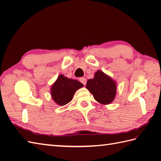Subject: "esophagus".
<instances>
[{
	"label": "esophagus",
	"instance_id": "34e87169",
	"mask_svg": "<svg viewBox=\"0 0 161 161\" xmlns=\"http://www.w3.org/2000/svg\"><path fill=\"white\" fill-rule=\"evenodd\" d=\"M80 81L81 83L83 84L84 85H86V79H85V78H80Z\"/></svg>",
	"mask_w": 161,
	"mask_h": 161
}]
</instances>
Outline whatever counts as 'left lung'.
<instances>
[{"label": "left lung", "instance_id": "obj_1", "mask_svg": "<svg viewBox=\"0 0 161 161\" xmlns=\"http://www.w3.org/2000/svg\"><path fill=\"white\" fill-rule=\"evenodd\" d=\"M86 85V88L99 103L108 105L114 101L116 94V82L102 70L95 72L93 79H89Z\"/></svg>", "mask_w": 161, "mask_h": 161}]
</instances>
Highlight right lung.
<instances>
[{"mask_svg": "<svg viewBox=\"0 0 161 161\" xmlns=\"http://www.w3.org/2000/svg\"><path fill=\"white\" fill-rule=\"evenodd\" d=\"M83 86L79 81L60 75L51 87L52 99L59 106L66 105L72 100L76 91Z\"/></svg>", "mask_w": 161, "mask_h": 161, "instance_id": "add662e5", "label": "right lung"}]
</instances>
